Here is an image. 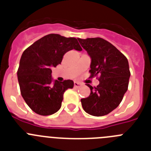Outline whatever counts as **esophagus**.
I'll return each instance as SVG.
<instances>
[{
  "instance_id": "34e87169",
  "label": "esophagus",
  "mask_w": 151,
  "mask_h": 151,
  "mask_svg": "<svg viewBox=\"0 0 151 151\" xmlns=\"http://www.w3.org/2000/svg\"><path fill=\"white\" fill-rule=\"evenodd\" d=\"M82 85H83V84L81 83V82H74V87L75 88H79V87H81Z\"/></svg>"
}]
</instances>
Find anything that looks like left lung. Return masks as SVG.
I'll use <instances>...</instances> for the list:
<instances>
[{
    "label": "left lung",
    "instance_id": "8db88e82",
    "mask_svg": "<svg viewBox=\"0 0 151 151\" xmlns=\"http://www.w3.org/2000/svg\"><path fill=\"white\" fill-rule=\"evenodd\" d=\"M80 45L91 58V78L97 77L99 85L81 99L87 113L94 116L107 115L119 105L129 86L130 71L127 58L115 46L101 38H78Z\"/></svg>",
    "mask_w": 151,
    "mask_h": 151
}]
</instances>
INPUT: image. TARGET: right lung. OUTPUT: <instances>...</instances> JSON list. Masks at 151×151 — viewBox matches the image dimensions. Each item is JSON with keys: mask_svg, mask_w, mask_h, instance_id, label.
<instances>
[{"mask_svg": "<svg viewBox=\"0 0 151 151\" xmlns=\"http://www.w3.org/2000/svg\"><path fill=\"white\" fill-rule=\"evenodd\" d=\"M82 50L76 38L49 34L24 50L17 71L20 92L32 110L41 116L54 114L60 109L63 94L73 88L72 80L52 83L51 68L62 62L69 50Z\"/></svg>", "mask_w": 151, "mask_h": 151, "instance_id": "1", "label": "right lung"}]
</instances>
